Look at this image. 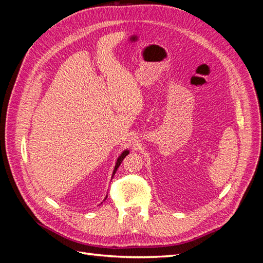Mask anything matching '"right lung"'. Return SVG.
<instances>
[{
  "mask_svg": "<svg viewBox=\"0 0 263 263\" xmlns=\"http://www.w3.org/2000/svg\"><path fill=\"white\" fill-rule=\"evenodd\" d=\"M128 154H129V151H128V150H125V151H123V154H122L121 156H119V158L117 159V162H116V165H115V169H114V171H113V176L115 174V172L117 171V168H118V166L121 165L122 161L124 160V158H125L127 155H128Z\"/></svg>",
  "mask_w": 263,
  "mask_h": 263,
  "instance_id": "1",
  "label": "right lung"
}]
</instances>
